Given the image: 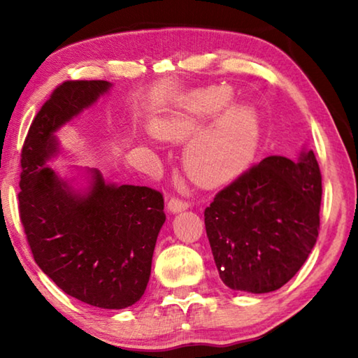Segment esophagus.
I'll list each match as a JSON object with an SVG mask.
<instances>
[{
    "instance_id": "esophagus-1",
    "label": "esophagus",
    "mask_w": 358,
    "mask_h": 358,
    "mask_svg": "<svg viewBox=\"0 0 358 358\" xmlns=\"http://www.w3.org/2000/svg\"><path fill=\"white\" fill-rule=\"evenodd\" d=\"M167 207H169V210L172 211V213H178V211H183V210L189 208L191 207V202L181 201V199H177V197H172L171 201H169Z\"/></svg>"
}]
</instances>
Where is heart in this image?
<instances>
[{
	"label": "heart",
	"instance_id": "heart-1",
	"mask_svg": "<svg viewBox=\"0 0 358 358\" xmlns=\"http://www.w3.org/2000/svg\"><path fill=\"white\" fill-rule=\"evenodd\" d=\"M230 101L232 92L226 87L197 90L186 96L175 112L157 121V134L177 141L189 137L205 120L226 108ZM251 131L252 117L248 108H227L186 145V172L197 183L210 186L237 177L250 159Z\"/></svg>",
	"mask_w": 358,
	"mask_h": 358
}]
</instances>
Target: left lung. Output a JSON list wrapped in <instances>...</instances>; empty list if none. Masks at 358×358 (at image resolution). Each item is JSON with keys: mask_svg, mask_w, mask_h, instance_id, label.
Segmentation results:
<instances>
[{"mask_svg": "<svg viewBox=\"0 0 358 358\" xmlns=\"http://www.w3.org/2000/svg\"><path fill=\"white\" fill-rule=\"evenodd\" d=\"M322 177L311 150L268 156L216 194L205 229L217 273L234 290L273 292L316 245Z\"/></svg>", "mask_w": 358, "mask_h": 358, "instance_id": "1", "label": "left lung"}]
</instances>
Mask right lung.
<instances>
[{
	"label": "right lung",
	"mask_w": 358,
	"mask_h": 358,
	"mask_svg": "<svg viewBox=\"0 0 358 358\" xmlns=\"http://www.w3.org/2000/svg\"><path fill=\"white\" fill-rule=\"evenodd\" d=\"M106 80H69L53 90L22 148L20 221L39 268L74 299L104 310L141 300L150 280L164 199L147 186L108 185L88 171L76 191L47 161L58 153L55 132L110 90Z\"/></svg>",
	"instance_id": "right-lung-1"
}]
</instances>
